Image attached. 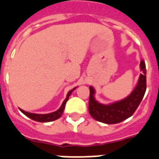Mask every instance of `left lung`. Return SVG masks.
<instances>
[{
  "label": "left lung",
  "mask_w": 159,
  "mask_h": 159,
  "mask_svg": "<svg viewBox=\"0 0 159 159\" xmlns=\"http://www.w3.org/2000/svg\"><path fill=\"white\" fill-rule=\"evenodd\" d=\"M140 69L141 74H140L136 87L128 97L122 100L110 104L101 103L96 100L94 88L89 86V111L92 117L97 121L106 124H119L131 117L142 101L146 90V69L143 61H141Z\"/></svg>",
  "instance_id": "1"
}]
</instances>
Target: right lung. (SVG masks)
I'll return each mask as SVG.
<instances>
[{
    "label": "right lung",
    "mask_w": 159,
    "mask_h": 159,
    "mask_svg": "<svg viewBox=\"0 0 159 159\" xmlns=\"http://www.w3.org/2000/svg\"><path fill=\"white\" fill-rule=\"evenodd\" d=\"M75 89H76V87L74 88V89H71V90H70V91L68 92L67 95H66V98L65 100L63 101L61 106H60V108H59L58 110H57L56 111H54V112L49 113V114H43V115H41V114H34V113L27 112V111H23V110H22V109H19V110H20L21 112L23 113V114H24L26 116H27L28 118H30V119H31L32 120H35V121L36 122L47 123V122L54 121V120H56V119H59V118L61 116V115L63 114L66 103V102H67L68 99H69V97L70 96L72 92L74 91Z\"/></svg>",
    "instance_id": "right-lung-1"
}]
</instances>
